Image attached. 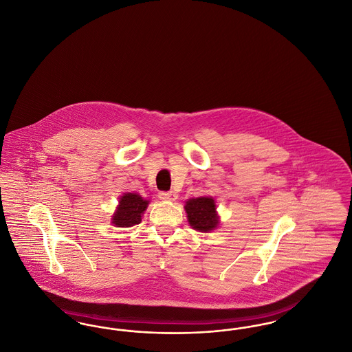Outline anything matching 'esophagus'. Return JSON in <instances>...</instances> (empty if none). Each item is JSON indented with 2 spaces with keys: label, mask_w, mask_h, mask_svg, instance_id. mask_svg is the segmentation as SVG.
<instances>
[{
  "label": "esophagus",
  "mask_w": 352,
  "mask_h": 352,
  "mask_svg": "<svg viewBox=\"0 0 352 352\" xmlns=\"http://www.w3.org/2000/svg\"><path fill=\"white\" fill-rule=\"evenodd\" d=\"M160 198L162 201H174L178 198V195H177L175 191H161L160 192Z\"/></svg>",
  "instance_id": "obj_1"
}]
</instances>
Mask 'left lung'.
I'll list each match as a JSON object with an SVG mask.
<instances>
[{
    "instance_id": "8db88e82",
    "label": "left lung",
    "mask_w": 352,
    "mask_h": 352,
    "mask_svg": "<svg viewBox=\"0 0 352 352\" xmlns=\"http://www.w3.org/2000/svg\"><path fill=\"white\" fill-rule=\"evenodd\" d=\"M184 210L187 214L188 224L194 230L199 232H210L218 227L217 204L211 197L191 198L186 201Z\"/></svg>"
}]
</instances>
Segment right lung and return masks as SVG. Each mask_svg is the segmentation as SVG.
I'll return each instance as SVG.
<instances>
[{
	"mask_svg": "<svg viewBox=\"0 0 352 352\" xmlns=\"http://www.w3.org/2000/svg\"><path fill=\"white\" fill-rule=\"evenodd\" d=\"M149 201L134 192L124 194L118 201V208L112 217V224L116 227H132L141 223V218L148 208Z\"/></svg>",
	"mask_w": 352,
	"mask_h": 352,
	"instance_id": "obj_1",
	"label": "right lung"
}]
</instances>
